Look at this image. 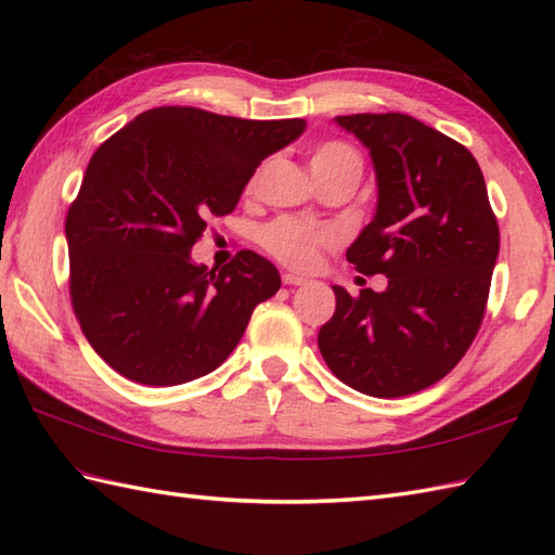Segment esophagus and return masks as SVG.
<instances>
[{
	"instance_id": "1",
	"label": "esophagus",
	"mask_w": 555,
	"mask_h": 555,
	"mask_svg": "<svg viewBox=\"0 0 555 555\" xmlns=\"http://www.w3.org/2000/svg\"><path fill=\"white\" fill-rule=\"evenodd\" d=\"M284 284L286 286H305V284H308V279L298 276V274H284Z\"/></svg>"
}]
</instances>
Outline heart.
I'll use <instances>...</instances> for the list:
<instances>
[{"label": "heart", "mask_w": 555, "mask_h": 555, "mask_svg": "<svg viewBox=\"0 0 555 555\" xmlns=\"http://www.w3.org/2000/svg\"><path fill=\"white\" fill-rule=\"evenodd\" d=\"M310 167L317 171H348L360 181L362 157L348 143L328 140L314 150ZM259 243L286 267L308 269L317 262V255L334 243V233L296 219H276L259 233Z\"/></svg>", "instance_id": "obj_1"}]
</instances>
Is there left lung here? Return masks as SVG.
I'll use <instances>...</instances> for the list:
<instances>
[{
    "label": "left lung",
    "instance_id": "obj_1",
    "mask_svg": "<svg viewBox=\"0 0 555 555\" xmlns=\"http://www.w3.org/2000/svg\"><path fill=\"white\" fill-rule=\"evenodd\" d=\"M336 121L370 147L379 183L376 215L346 257L388 286L356 298L334 286L336 312L317 340L328 370L356 391L410 396L443 379L473 346L499 221L477 159L453 138L398 112Z\"/></svg>",
    "mask_w": 555,
    "mask_h": 555
}]
</instances>
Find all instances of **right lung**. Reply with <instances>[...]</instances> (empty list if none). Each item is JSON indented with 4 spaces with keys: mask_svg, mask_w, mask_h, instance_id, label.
<instances>
[{
    "mask_svg": "<svg viewBox=\"0 0 555 555\" xmlns=\"http://www.w3.org/2000/svg\"><path fill=\"white\" fill-rule=\"evenodd\" d=\"M302 131V119L157 107L98 147L66 215L68 296L109 367L176 386L231 356L281 276L253 250L209 271L191 247L209 217L231 215L262 159Z\"/></svg>",
    "mask_w": 555,
    "mask_h": 555,
    "instance_id": "right-lung-1",
    "label": "right lung"
}]
</instances>
